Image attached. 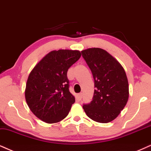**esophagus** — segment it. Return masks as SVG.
<instances>
[{
	"instance_id": "esophagus-1",
	"label": "esophagus",
	"mask_w": 151,
	"mask_h": 151,
	"mask_svg": "<svg viewBox=\"0 0 151 151\" xmlns=\"http://www.w3.org/2000/svg\"><path fill=\"white\" fill-rule=\"evenodd\" d=\"M78 97H79V100H81V99L82 98V93H80L78 94Z\"/></svg>"
}]
</instances>
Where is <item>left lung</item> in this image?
I'll return each instance as SVG.
<instances>
[{"instance_id": "obj_1", "label": "left lung", "mask_w": 151, "mask_h": 151, "mask_svg": "<svg viewBox=\"0 0 151 151\" xmlns=\"http://www.w3.org/2000/svg\"><path fill=\"white\" fill-rule=\"evenodd\" d=\"M93 74L95 90L92 101L83 108L91 119L106 123L117 117L129 98L128 81L121 65L104 49L81 51Z\"/></svg>"}]
</instances>
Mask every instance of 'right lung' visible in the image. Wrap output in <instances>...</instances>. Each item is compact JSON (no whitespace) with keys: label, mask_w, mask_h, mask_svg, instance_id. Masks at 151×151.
<instances>
[{"label":"right lung","mask_w":151,"mask_h":151,"mask_svg":"<svg viewBox=\"0 0 151 151\" xmlns=\"http://www.w3.org/2000/svg\"><path fill=\"white\" fill-rule=\"evenodd\" d=\"M80 57L79 51H52L30 73L25 91L26 100L31 111L42 121L58 123L69 114L75 98L70 92L67 73Z\"/></svg>","instance_id":"add662e5"}]
</instances>
